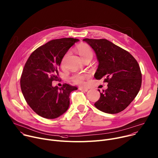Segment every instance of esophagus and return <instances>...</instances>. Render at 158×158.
<instances>
[{
  "label": "esophagus",
  "mask_w": 158,
  "mask_h": 158,
  "mask_svg": "<svg viewBox=\"0 0 158 158\" xmlns=\"http://www.w3.org/2000/svg\"><path fill=\"white\" fill-rule=\"evenodd\" d=\"M79 89L81 91H88V89L86 88H83V87H79Z\"/></svg>",
  "instance_id": "obj_1"
}]
</instances>
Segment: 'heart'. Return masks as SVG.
I'll use <instances>...</instances> for the list:
<instances>
[{
    "label": "heart",
    "mask_w": 158,
    "mask_h": 158,
    "mask_svg": "<svg viewBox=\"0 0 158 158\" xmlns=\"http://www.w3.org/2000/svg\"><path fill=\"white\" fill-rule=\"evenodd\" d=\"M77 51L78 54L81 56L82 60H85L86 58H93V51L91 48L87 44H80L77 48ZM69 52H68L67 53L63 58L61 61V66L64 67L65 65V60L69 55ZM89 77V75L88 73H76V74L73 75L71 77L72 81L73 83H75L76 85H83L85 84V80L88 79Z\"/></svg>",
    "instance_id": "1"
}]
</instances>
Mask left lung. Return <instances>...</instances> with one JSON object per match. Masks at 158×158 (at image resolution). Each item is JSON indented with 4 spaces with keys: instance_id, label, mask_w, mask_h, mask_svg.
<instances>
[{
    "instance_id": "left-lung-1",
    "label": "left lung",
    "mask_w": 158,
    "mask_h": 158,
    "mask_svg": "<svg viewBox=\"0 0 158 158\" xmlns=\"http://www.w3.org/2000/svg\"><path fill=\"white\" fill-rule=\"evenodd\" d=\"M92 48L98 61L94 77L104 79L108 88L100 93L94 103L98 110L117 114L127 108L137 95L142 85V73L135 58L121 48L107 39H85Z\"/></svg>"
}]
</instances>
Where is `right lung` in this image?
Listing matches in <instances>:
<instances>
[{
  "label": "right lung",
  "instance_id": "right-lung-1",
  "mask_svg": "<svg viewBox=\"0 0 158 158\" xmlns=\"http://www.w3.org/2000/svg\"><path fill=\"white\" fill-rule=\"evenodd\" d=\"M79 40L62 38L50 40L36 49L24 66L20 86L23 97L40 116L55 119L65 113L70 106V94L77 88L64 84L52 86L58 80V69L66 52Z\"/></svg>",
  "mask_w": 158,
  "mask_h": 158
}]
</instances>
